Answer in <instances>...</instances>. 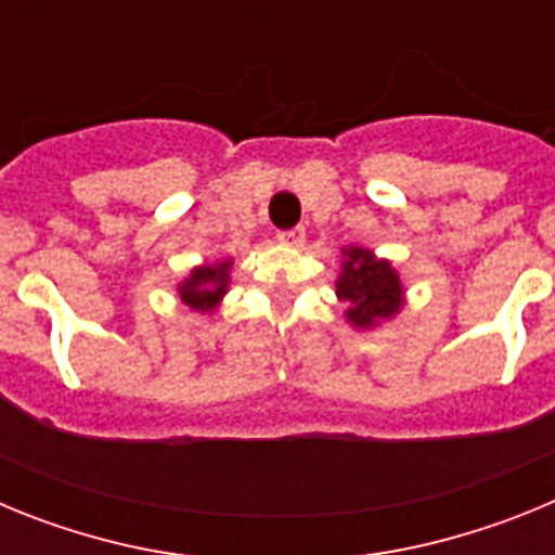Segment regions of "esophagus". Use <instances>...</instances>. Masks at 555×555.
Masks as SVG:
<instances>
[{"mask_svg":"<svg viewBox=\"0 0 555 555\" xmlns=\"http://www.w3.org/2000/svg\"><path fill=\"white\" fill-rule=\"evenodd\" d=\"M278 242H281L283 247H300V244L306 242V230L302 228L281 230V233H278Z\"/></svg>","mask_w":555,"mask_h":555,"instance_id":"obj_1","label":"esophagus"}]
</instances>
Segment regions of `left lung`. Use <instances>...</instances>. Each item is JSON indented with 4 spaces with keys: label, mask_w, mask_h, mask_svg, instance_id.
<instances>
[{
    "label": "left lung",
    "mask_w": 555,
    "mask_h": 555,
    "mask_svg": "<svg viewBox=\"0 0 555 555\" xmlns=\"http://www.w3.org/2000/svg\"><path fill=\"white\" fill-rule=\"evenodd\" d=\"M336 297L347 302L345 320L356 331H375L405 308V283L389 258L375 249L347 244L341 247Z\"/></svg>",
    "instance_id": "1"
}]
</instances>
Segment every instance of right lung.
<instances>
[{
  "label": "right lung",
  "mask_w": 555,
  "mask_h": 555,
  "mask_svg": "<svg viewBox=\"0 0 555 555\" xmlns=\"http://www.w3.org/2000/svg\"><path fill=\"white\" fill-rule=\"evenodd\" d=\"M233 263V258H219V261L199 263V267L191 269L178 283L180 300L197 313H214L217 308H222L224 294L230 292Z\"/></svg>",
  "instance_id": "right-lung-1"
}]
</instances>
